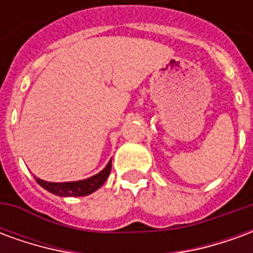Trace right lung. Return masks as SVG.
Segmentation results:
<instances>
[{"label":"right lung","instance_id":"1","mask_svg":"<svg viewBox=\"0 0 253 253\" xmlns=\"http://www.w3.org/2000/svg\"><path fill=\"white\" fill-rule=\"evenodd\" d=\"M111 167H112V160L108 161V164L105 165V168L97 175L92 176L89 179L78 181H66V183H51V181H44L35 177L38 184L42 186L44 190L51 192L54 195L58 196H85L92 194L96 190H99L100 187L104 184L107 177L110 175Z\"/></svg>","mask_w":253,"mask_h":253}]
</instances>
